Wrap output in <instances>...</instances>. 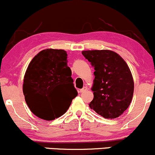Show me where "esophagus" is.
I'll return each mask as SVG.
<instances>
[{"instance_id":"1","label":"esophagus","mask_w":155,"mask_h":155,"mask_svg":"<svg viewBox=\"0 0 155 155\" xmlns=\"http://www.w3.org/2000/svg\"><path fill=\"white\" fill-rule=\"evenodd\" d=\"M86 91H88V88H87V87H83V88L80 90V92H81V93H84V92Z\"/></svg>"}]
</instances>
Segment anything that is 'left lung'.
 <instances>
[{
	"label": "left lung",
	"instance_id": "obj_1",
	"mask_svg": "<svg viewBox=\"0 0 155 155\" xmlns=\"http://www.w3.org/2000/svg\"><path fill=\"white\" fill-rule=\"evenodd\" d=\"M82 54L95 70L94 99L89 107L107 119L118 117L128 108L134 95V79L128 64L112 51H83Z\"/></svg>",
	"mask_w": 155,
	"mask_h": 155
}]
</instances>
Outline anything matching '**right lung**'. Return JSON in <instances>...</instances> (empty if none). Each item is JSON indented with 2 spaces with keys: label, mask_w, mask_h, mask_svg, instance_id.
<instances>
[{
  "label": "right lung",
  "mask_w": 155,
  "mask_h": 155,
  "mask_svg": "<svg viewBox=\"0 0 155 155\" xmlns=\"http://www.w3.org/2000/svg\"><path fill=\"white\" fill-rule=\"evenodd\" d=\"M67 59L66 51L47 48L29 64L24 77L23 94L31 112L41 119L53 120L61 117L78 96Z\"/></svg>",
  "instance_id": "add662e5"
}]
</instances>
